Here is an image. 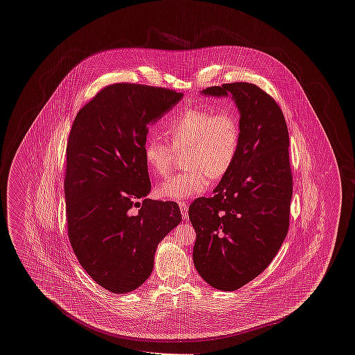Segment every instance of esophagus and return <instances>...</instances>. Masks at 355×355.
Listing matches in <instances>:
<instances>
[{"label":"esophagus","mask_w":355,"mask_h":355,"mask_svg":"<svg viewBox=\"0 0 355 355\" xmlns=\"http://www.w3.org/2000/svg\"><path fill=\"white\" fill-rule=\"evenodd\" d=\"M178 206H180V210H181V214H182L184 220H187V217H189V206L184 202L178 203Z\"/></svg>","instance_id":"1"}]
</instances>
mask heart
I'll return each mask as SVG.
<instances>
[{
    "label": "heart",
    "instance_id": "1",
    "mask_svg": "<svg viewBox=\"0 0 355 355\" xmlns=\"http://www.w3.org/2000/svg\"><path fill=\"white\" fill-rule=\"evenodd\" d=\"M170 141L152 135L145 141L144 158L153 173L168 174L175 152L187 148L185 165L190 169L168 177L158 186L161 198L182 201L203 193L210 178L220 180L234 164L241 129L232 112L207 109H187L166 125Z\"/></svg>",
    "mask_w": 355,
    "mask_h": 355
}]
</instances>
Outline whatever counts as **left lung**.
Masks as SVG:
<instances>
[{
	"label": "left lung",
	"instance_id": "obj_1",
	"mask_svg": "<svg viewBox=\"0 0 355 355\" xmlns=\"http://www.w3.org/2000/svg\"><path fill=\"white\" fill-rule=\"evenodd\" d=\"M202 94L232 96L241 138L214 196L189 207L197 233L193 261L210 286L234 291L270 265L286 238L293 196L288 132L278 103L257 85L211 86Z\"/></svg>",
	"mask_w": 355,
	"mask_h": 355
}]
</instances>
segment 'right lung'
Segmentation results:
<instances>
[{
    "label": "right lung",
    "mask_w": 355,
    "mask_h": 355,
    "mask_svg": "<svg viewBox=\"0 0 355 355\" xmlns=\"http://www.w3.org/2000/svg\"><path fill=\"white\" fill-rule=\"evenodd\" d=\"M182 96L109 85L73 122L64 182L69 239L85 271L112 293L133 291L149 278L158 243L182 220L177 203L145 198L152 184L144 158L149 126Z\"/></svg>",
    "instance_id": "1"
}]
</instances>
